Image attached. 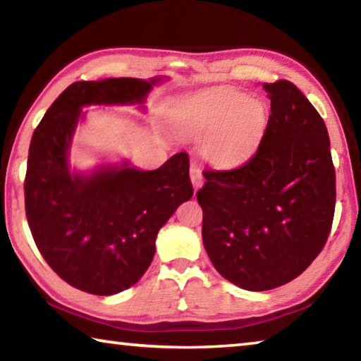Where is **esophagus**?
Segmentation results:
<instances>
[{
  "mask_svg": "<svg viewBox=\"0 0 361 361\" xmlns=\"http://www.w3.org/2000/svg\"><path fill=\"white\" fill-rule=\"evenodd\" d=\"M191 181H192L194 189H199L204 185V176H202V173H200L199 167H195V166L191 167Z\"/></svg>",
  "mask_w": 361,
  "mask_h": 361,
  "instance_id": "34e87169",
  "label": "esophagus"
}]
</instances>
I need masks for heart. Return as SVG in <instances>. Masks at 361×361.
I'll list each match as a JSON object with an SVG mask.
<instances>
[{"instance_id":"heart-1","label":"heart","mask_w":361,"mask_h":361,"mask_svg":"<svg viewBox=\"0 0 361 361\" xmlns=\"http://www.w3.org/2000/svg\"><path fill=\"white\" fill-rule=\"evenodd\" d=\"M267 108L239 90H218L194 100L181 114V127L192 137H207L202 154L221 169L239 167L264 137Z\"/></svg>"}]
</instances>
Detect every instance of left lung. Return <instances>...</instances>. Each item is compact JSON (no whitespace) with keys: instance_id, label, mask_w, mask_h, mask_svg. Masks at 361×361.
<instances>
[{"instance_id":"1","label":"left lung","mask_w":361,"mask_h":361,"mask_svg":"<svg viewBox=\"0 0 361 361\" xmlns=\"http://www.w3.org/2000/svg\"><path fill=\"white\" fill-rule=\"evenodd\" d=\"M271 114L258 151L232 170H205L202 240L221 276L243 290L291 282L331 231L336 173L325 122L295 84L264 82Z\"/></svg>"}]
</instances>
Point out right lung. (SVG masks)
<instances>
[{
  "label": "right lung",
  "instance_id": "right-lung-1",
  "mask_svg": "<svg viewBox=\"0 0 361 361\" xmlns=\"http://www.w3.org/2000/svg\"><path fill=\"white\" fill-rule=\"evenodd\" d=\"M161 78H109L68 85L47 109L28 149L25 213L42 258L90 295L135 285L149 267L159 229L192 195L189 159L178 152L156 170L129 162L70 172L68 149L82 106L143 103Z\"/></svg>",
  "mask_w": 361,
  "mask_h": 361
}]
</instances>
